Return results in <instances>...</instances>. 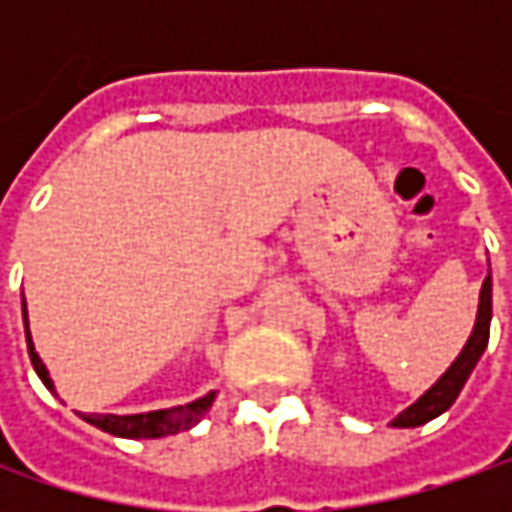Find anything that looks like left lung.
Returning a JSON list of instances; mask_svg holds the SVG:
<instances>
[{
	"instance_id": "8db88e82",
	"label": "left lung",
	"mask_w": 512,
	"mask_h": 512,
	"mask_svg": "<svg viewBox=\"0 0 512 512\" xmlns=\"http://www.w3.org/2000/svg\"><path fill=\"white\" fill-rule=\"evenodd\" d=\"M490 316H493V282L487 276L482 285V293H479L476 325H473V333H470V339L462 347V353L456 356V362L447 367V373L424 393L419 402H413L393 419V427H419V424H427L430 419L442 416L444 410L459 399L464 382L470 379V373H473L476 362L482 359L487 339H490Z\"/></svg>"
}]
</instances>
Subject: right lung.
Returning a JSON list of instances; mask_svg holds the SVG:
<instances>
[{
  "label": "right lung",
  "mask_w": 512,
  "mask_h": 512,
  "mask_svg": "<svg viewBox=\"0 0 512 512\" xmlns=\"http://www.w3.org/2000/svg\"><path fill=\"white\" fill-rule=\"evenodd\" d=\"M22 316H25V339H28V353L30 364L36 370V376L45 382L50 393H53V382L48 376V367L42 364L39 353L33 350V342H30V330H28V310H25V302H22ZM216 393H207L196 402L185 404V407H173V410H153V413H136V416H102V413H79L82 419L105 433H113V436H122V439H162V436H173L179 430H187L193 424L199 422V416L205 413L207 407L213 404Z\"/></svg>",
  "instance_id": "add662e5"
}]
</instances>
